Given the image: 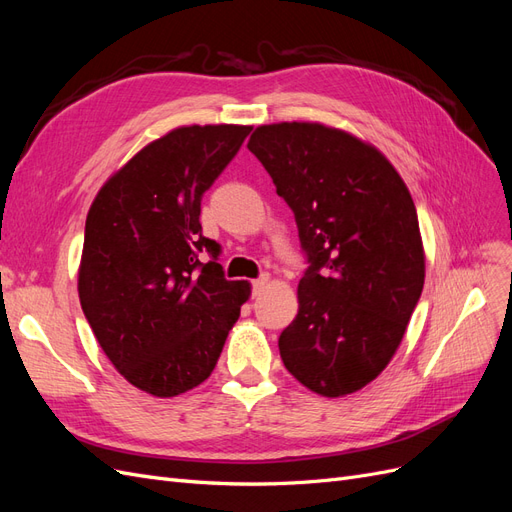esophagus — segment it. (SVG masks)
I'll return each mask as SVG.
<instances>
[{"label": "esophagus", "mask_w": 512, "mask_h": 512, "mask_svg": "<svg viewBox=\"0 0 512 512\" xmlns=\"http://www.w3.org/2000/svg\"><path fill=\"white\" fill-rule=\"evenodd\" d=\"M269 284V275H260L258 280H254L252 282V286H254V297H258V294L262 292V288H265Z\"/></svg>", "instance_id": "obj_1"}]
</instances>
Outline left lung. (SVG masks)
Returning <instances> with one entry per match:
<instances>
[{"instance_id":"left-lung-1","label":"left lung","mask_w":512,"mask_h":512,"mask_svg":"<svg viewBox=\"0 0 512 512\" xmlns=\"http://www.w3.org/2000/svg\"><path fill=\"white\" fill-rule=\"evenodd\" d=\"M247 149L292 209L309 262L282 361L309 391L350 395L389 365L421 299L414 200L384 153L324 123L258 126Z\"/></svg>"}]
</instances>
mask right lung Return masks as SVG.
Returning <instances> with one entry per match:
<instances>
[{
	"label": "right lung",
	"instance_id": "1",
	"mask_svg": "<svg viewBox=\"0 0 512 512\" xmlns=\"http://www.w3.org/2000/svg\"><path fill=\"white\" fill-rule=\"evenodd\" d=\"M250 132L232 123L170 130L108 177L89 207L83 314L108 361L153 397L211 376L252 294L247 282L226 280L220 245L198 220L203 194Z\"/></svg>",
	"mask_w": 512,
	"mask_h": 512
}]
</instances>
